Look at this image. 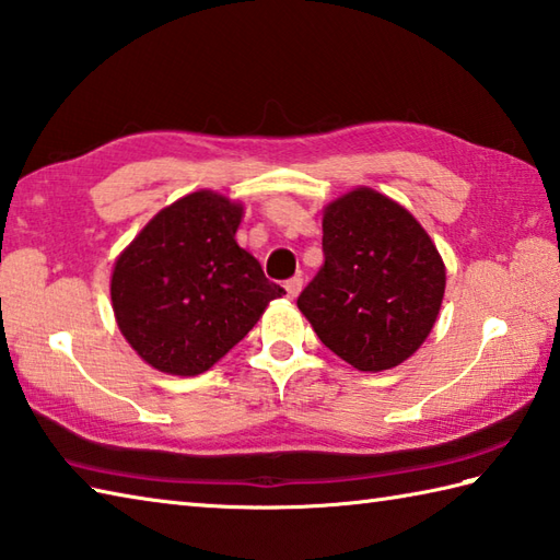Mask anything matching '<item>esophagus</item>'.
Segmentation results:
<instances>
[{"label":"esophagus","instance_id":"esophagus-1","mask_svg":"<svg viewBox=\"0 0 560 560\" xmlns=\"http://www.w3.org/2000/svg\"><path fill=\"white\" fill-rule=\"evenodd\" d=\"M283 289H287L289 299H295V295H299L301 289H303V279L301 277H293V279H289L287 283H283Z\"/></svg>","mask_w":560,"mask_h":560}]
</instances>
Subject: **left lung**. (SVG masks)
Masks as SVG:
<instances>
[{
	"label": "left lung",
	"mask_w": 560,
	"mask_h": 560,
	"mask_svg": "<svg viewBox=\"0 0 560 560\" xmlns=\"http://www.w3.org/2000/svg\"><path fill=\"white\" fill-rule=\"evenodd\" d=\"M325 265L299 311L332 352L359 371L410 359L440 315L446 267L408 208L369 186L323 206Z\"/></svg>",
	"instance_id": "1"
}]
</instances>
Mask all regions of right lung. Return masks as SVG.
<instances>
[{
    "label": "right lung",
    "mask_w": 560,
    "mask_h": 560,
    "mask_svg": "<svg viewBox=\"0 0 560 560\" xmlns=\"http://www.w3.org/2000/svg\"><path fill=\"white\" fill-rule=\"evenodd\" d=\"M243 215L245 206L225 194L191 191L152 215L116 257V325L162 374H203L287 293L237 245Z\"/></svg>",
    "instance_id": "right-lung-1"
}]
</instances>
